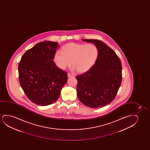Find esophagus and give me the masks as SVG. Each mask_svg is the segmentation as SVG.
Returning a JSON list of instances; mask_svg holds the SVG:
<instances>
[{
    "label": "esophagus",
    "mask_w": 150,
    "mask_h": 150,
    "mask_svg": "<svg viewBox=\"0 0 150 150\" xmlns=\"http://www.w3.org/2000/svg\"><path fill=\"white\" fill-rule=\"evenodd\" d=\"M68 77H74V75L73 74H71L70 73H68Z\"/></svg>",
    "instance_id": "esophagus-1"
}]
</instances>
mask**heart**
Listing matches in <instances>:
<instances>
[{
  "label": "heart",
  "mask_w": 150,
  "mask_h": 150,
  "mask_svg": "<svg viewBox=\"0 0 150 150\" xmlns=\"http://www.w3.org/2000/svg\"><path fill=\"white\" fill-rule=\"evenodd\" d=\"M98 49L92 43L70 42L64 45L61 52L57 51L54 55L56 66L62 70L65 69L71 63L78 73L88 71L94 66L98 56Z\"/></svg>",
  "instance_id": "obj_1"
}]
</instances>
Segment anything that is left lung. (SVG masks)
Segmentation results:
<instances>
[{"label":"left lung","mask_w":150,"mask_h":150,"mask_svg":"<svg viewBox=\"0 0 150 150\" xmlns=\"http://www.w3.org/2000/svg\"><path fill=\"white\" fill-rule=\"evenodd\" d=\"M82 40L96 45L99 54L90 70L76 76L77 96L88 107H104L115 99L121 85V61L115 52L103 41L97 39Z\"/></svg>","instance_id":"obj_1"}]
</instances>
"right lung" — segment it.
<instances>
[{"mask_svg":"<svg viewBox=\"0 0 150 150\" xmlns=\"http://www.w3.org/2000/svg\"><path fill=\"white\" fill-rule=\"evenodd\" d=\"M58 44L40 42L25 52L19 62V80L25 94L36 105L46 106L57 100L68 74L53 61Z\"/></svg>","mask_w":150,"mask_h":150,"instance_id":"1","label":"right lung"}]
</instances>
